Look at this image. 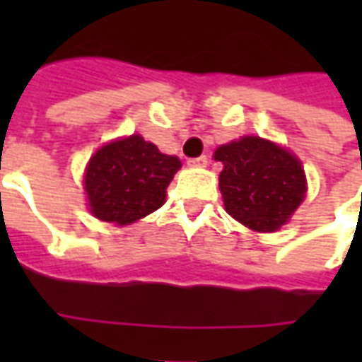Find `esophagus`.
I'll return each instance as SVG.
<instances>
[{"label":"esophagus","mask_w":362,"mask_h":362,"mask_svg":"<svg viewBox=\"0 0 362 362\" xmlns=\"http://www.w3.org/2000/svg\"><path fill=\"white\" fill-rule=\"evenodd\" d=\"M207 163H209V157H207V155H202V157L196 158H188L189 166H207Z\"/></svg>","instance_id":"esophagus-1"}]
</instances>
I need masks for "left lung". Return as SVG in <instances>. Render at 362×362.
<instances>
[{
  "mask_svg": "<svg viewBox=\"0 0 362 362\" xmlns=\"http://www.w3.org/2000/svg\"><path fill=\"white\" fill-rule=\"evenodd\" d=\"M215 158L223 163L225 209L252 230H277L304 199L300 160L275 143L248 135L219 147Z\"/></svg>",
  "mask_w": 362,
  "mask_h": 362,
  "instance_id": "obj_1",
  "label": "left lung"
}]
</instances>
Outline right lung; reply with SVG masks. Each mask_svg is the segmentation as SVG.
I'll return each mask as SVG.
<instances>
[{
	"mask_svg": "<svg viewBox=\"0 0 362 362\" xmlns=\"http://www.w3.org/2000/svg\"><path fill=\"white\" fill-rule=\"evenodd\" d=\"M180 160L163 155L141 135L112 141L96 151L85 173V189L96 219L129 225L157 211Z\"/></svg>",
	"mask_w": 362,
	"mask_h": 362,
	"instance_id": "obj_1",
	"label": "right lung"
}]
</instances>
